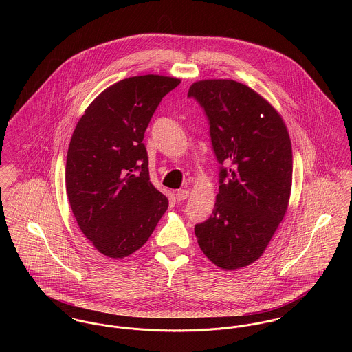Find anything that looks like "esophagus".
Returning a JSON list of instances; mask_svg holds the SVG:
<instances>
[{"label": "esophagus", "mask_w": 352, "mask_h": 352, "mask_svg": "<svg viewBox=\"0 0 352 352\" xmlns=\"http://www.w3.org/2000/svg\"><path fill=\"white\" fill-rule=\"evenodd\" d=\"M190 197V191L188 190H179L176 191V199L177 201H186Z\"/></svg>", "instance_id": "1"}]
</instances>
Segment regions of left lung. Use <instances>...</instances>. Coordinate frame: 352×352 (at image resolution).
<instances>
[{
  "label": "left lung",
  "instance_id": "obj_1",
  "mask_svg": "<svg viewBox=\"0 0 352 352\" xmlns=\"http://www.w3.org/2000/svg\"><path fill=\"white\" fill-rule=\"evenodd\" d=\"M207 115L221 165L211 217L195 226L203 253L233 271L265 251L290 201L293 151L280 113L261 95L233 80H201L190 87Z\"/></svg>",
  "mask_w": 352,
  "mask_h": 352
}]
</instances>
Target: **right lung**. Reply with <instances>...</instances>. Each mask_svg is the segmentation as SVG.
I'll list each match as a JSON object with an SVG mask.
<instances>
[{"label":"right lung","mask_w":352,"mask_h":352,"mask_svg":"<svg viewBox=\"0 0 352 352\" xmlns=\"http://www.w3.org/2000/svg\"><path fill=\"white\" fill-rule=\"evenodd\" d=\"M179 78H124L89 104L66 157V192L74 218L98 251L123 258L138 251L168 208L149 179L145 130Z\"/></svg>","instance_id":"1"}]
</instances>
